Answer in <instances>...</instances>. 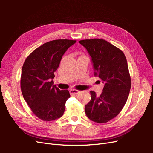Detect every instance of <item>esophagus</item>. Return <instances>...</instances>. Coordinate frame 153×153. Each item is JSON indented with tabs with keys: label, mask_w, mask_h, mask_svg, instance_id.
Segmentation results:
<instances>
[{
	"label": "esophagus",
	"mask_w": 153,
	"mask_h": 153,
	"mask_svg": "<svg viewBox=\"0 0 153 153\" xmlns=\"http://www.w3.org/2000/svg\"><path fill=\"white\" fill-rule=\"evenodd\" d=\"M80 92V91L76 90V89H71L69 91V92H70L71 94H78Z\"/></svg>",
	"instance_id": "esophagus-1"
}]
</instances>
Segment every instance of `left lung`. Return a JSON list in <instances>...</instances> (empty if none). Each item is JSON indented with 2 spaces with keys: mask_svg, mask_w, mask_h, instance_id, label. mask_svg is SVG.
Returning <instances> with one entry per match:
<instances>
[{
  "mask_svg": "<svg viewBox=\"0 0 153 153\" xmlns=\"http://www.w3.org/2000/svg\"><path fill=\"white\" fill-rule=\"evenodd\" d=\"M92 58L94 76L105 84L99 97L90 91L91 101L85 106V114L91 121L105 123L121 112L131 89L126 57L123 51L102 39L79 41Z\"/></svg>",
  "mask_w": 153,
  "mask_h": 153,
  "instance_id": "1",
  "label": "left lung"
}]
</instances>
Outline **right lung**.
<instances>
[{"mask_svg":"<svg viewBox=\"0 0 153 153\" xmlns=\"http://www.w3.org/2000/svg\"><path fill=\"white\" fill-rule=\"evenodd\" d=\"M76 40L55 39L36 48L23 65L20 86L23 97L36 117L44 121L61 117L70 97L68 90L53 85L54 73L62 55Z\"/></svg>","mask_w":153,"mask_h":153,"instance_id":"add662e5","label":"right lung"}]
</instances>
